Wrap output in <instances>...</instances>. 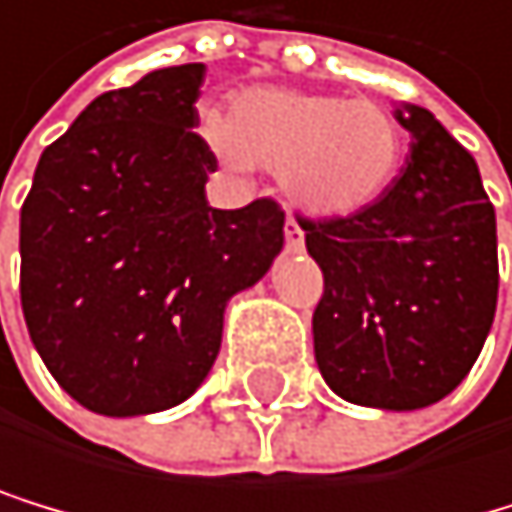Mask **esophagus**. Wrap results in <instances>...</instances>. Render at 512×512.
<instances>
[{"label": "esophagus", "mask_w": 512, "mask_h": 512, "mask_svg": "<svg viewBox=\"0 0 512 512\" xmlns=\"http://www.w3.org/2000/svg\"><path fill=\"white\" fill-rule=\"evenodd\" d=\"M285 243H288V250H300V246H304V231H300V224L291 215L285 221Z\"/></svg>", "instance_id": "34e87169"}]
</instances>
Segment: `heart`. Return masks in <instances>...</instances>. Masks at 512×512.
Masks as SVG:
<instances>
[{"label": "heart", "mask_w": 512, "mask_h": 512, "mask_svg": "<svg viewBox=\"0 0 512 512\" xmlns=\"http://www.w3.org/2000/svg\"><path fill=\"white\" fill-rule=\"evenodd\" d=\"M205 142L237 170H281L285 196L319 218H348L377 202L405 158V129L380 100L256 88L227 120L208 116Z\"/></svg>", "instance_id": "heart-1"}]
</instances>
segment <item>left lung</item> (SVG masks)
<instances>
[{"label":"left lung","instance_id":"8db88e82","mask_svg":"<svg viewBox=\"0 0 512 512\" xmlns=\"http://www.w3.org/2000/svg\"><path fill=\"white\" fill-rule=\"evenodd\" d=\"M412 154L348 218H297L323 269L313 351L332 392L412 412L465 380L497 310V221L478 164L431 110L405 104Z\"/></svg>","mask_w":512,"mask_h":512}]
</instances>
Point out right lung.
<instances>
[{"label": "right lung", "instance_id": "right-lung-1", "mask_svg": "<svg viewBox=\"0 0 512 512\" xmlns=\"http://www.w3.org/2000/svg\"><path fill=\"white\" fill-rule=\"evenodd\" d=\"M202 62L107 91L40 154L21 205V310L69 396L110 418L180 405L208 377L224 307L285 243L275 199L212 208L196 135Z\"/></svg>", "mask_w": 512, "mask_h": 512}]
</instances>
